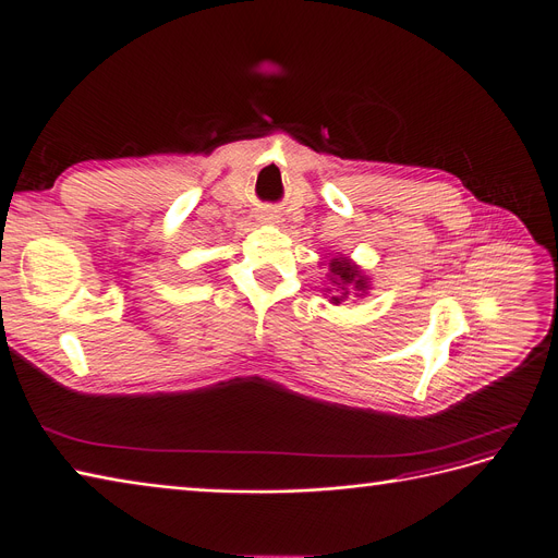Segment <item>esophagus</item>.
<instances>
[{
  "label": "esophagus",
  "mask_w": 558,
  "mask_h": 558,
  "mask_svg": "<svg viewBox=\"0 0 558 558\" xmlns=\"http://www.w3.org/2000/svg\"><path fill=\"white\" fill-rule=\"evenodd\" d=\"M257 218H259L262 222H266V225H276V222H280V214H278L276 209H262Z\"/></svg>",
  "instance_id": "esophagus-1"
}]
</instances>
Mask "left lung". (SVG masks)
Returning <instances> with one entry per match:
<instances>
[{"instance_id": "left-lung-1", "label": "left lung", "mask_w": 558, "mask_h": 558, "mask_svg": "<svg viewBox=\"0 0 558 558\" xmlns=\"http://www.w3.org/2000/svg\"><path fill=\"white\" fill-rule=\"evenodd\" d=\"M326 268L328 274H326L324 292L333 305H340L349 299H363L367 296L369 290H373V287H369V276L354 259L336 253V257L328 259Z\"/></svg>"}]
</instances>
